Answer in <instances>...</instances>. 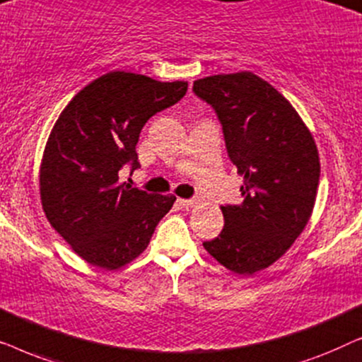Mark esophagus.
<instances>
[{
  "label": "esophagus",
  "mask_w": 362,
  "mask_h": 362,
  "mask_svg": "<svg viewBox=\"0 0 362 362\" xmlns=\"http://www.w3.org/2000/svg\"><path fill=\"white\" fill-rule=\"evenodd\" d=\"M177 204H180L181 207H192L197 204V199H177Z\"/></svg>",
  "instance_id": "esophagus-1"
}]
</instances>
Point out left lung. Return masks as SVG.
<instances>
[{"label": "left lung", "instance_id": "obj_1", "mask_svg": "<svg viewBox=\"0 0 362 362\" xmlns=\"http://www.w3.org/2000/svg\"><path fill=\"white\" fill-rule=\"evenodd\" d=\"M192 90L214 107L230 161L244 177V199L221 207L224 229L202 245L227 270L252 275L275 264L308 224L318 148L293 105L255 74L204 77Z\"/></svg>", "mask_w": 362, "mask_h": 362}]
</instances>
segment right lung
Segmentation results:
<instances>
[{"mask_svg": "<svg viewBox=\"0 0 362 362\" xmlns=\"http://www.w3.org/2000/svg\"><path fill=\"white\" fill-rule=\"evenodd\" d=\"M187 82L123 71L103 74L59 115L44 148L39 192L49 224L93 267L117 270L143 254L173 194H148L118 181L140 166L136 143L155 113L175 105Z\"/></svg>", "mask_w": 362, "mask_h": 362, "instance_id": "obj_1", "label": "right lung"}]
</instances>
